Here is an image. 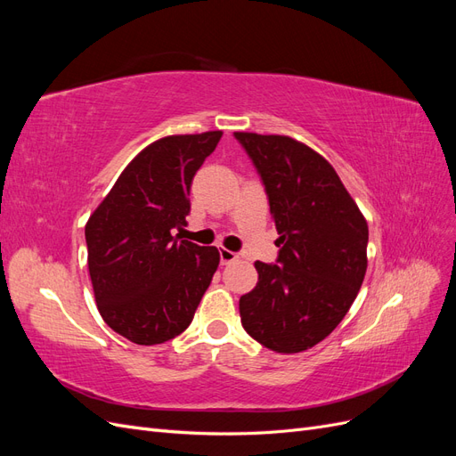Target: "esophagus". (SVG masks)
<instances>
[{
	"label": "esophagus",
	"instance_id": "34e87169",
	"mask_svg": "<svg viewBox=\"0 0 456 456\" xmlns=\"http://www.w3.org/2000/svg\"><path fill=\"white\" fill-rule=\"evenodd\" d=\"M218 253H220V262H223V265H232L233 260H238V258H240V255H238V253L228 251V249H220Z\"/></svg>",
	"mask_w": 456,
	"mask_h": 456
}]
</instances>
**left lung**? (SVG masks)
<instances>
[{"label":"left lung","instance_id":"1","mask_svg":"<svg viewBox=\"0 0 456 456\" xmlns=\"http://www.w3.org/2000/svg\"><path fill=\"white\" fill-rule=\"evenodd\" d=\"M265 184L280 238L275 265L240 298L241 325L278 354L305 352L348 314L367 270V220L337 171L283 134L233 133Z\"/></svg>","mask_w":456,"mask_h":456}]
</instances>
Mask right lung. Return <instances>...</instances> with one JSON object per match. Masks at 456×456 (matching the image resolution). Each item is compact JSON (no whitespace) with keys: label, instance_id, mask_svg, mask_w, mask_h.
<instances>
[{"label":"right lung","instance_id":"1","mask_svg":"<svg viewBox=\"0 0 456 456\" xmlns=\"http://www.w3.org/2000/svg\"><path fill=\"white\" fill-rule=\"evenodd\" d=\"M220 136L207 131L151 142L86 224L96 308L110 329L141 346L183 333L218 268L216 247H200L173 230L186 226L191 178Z\"/></svg>","mask_w":456,"mask_h":456}]
</instances>
